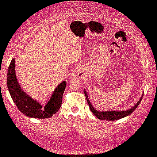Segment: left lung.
Here are the masks:
<instances>
[{"mask_svg": "<svg viewBox=\"0 0 157 157\" xmlns=\"http://www.w3.org/2000/svg\"><path fill=\"white\" fill-rule=\"evenodd\" d=\"M84 94L86 95L87 101L88 105L89 106V108H90V110L93 113V114L96 116L98 119H101V120H109V121H114V120H117L119 119L123 118L124 117L130 115L131 113H132L133 110H135V109L139 105V104L140 103L142 98H143V96H141V98L140 100L137 101V103L136 104L134 107L130 109L129 110H124V111H105V112H99L98 110H96L91 104L90 101L89 100L87 95L86 94V91H84Z\"/></svg>", "mask_w": 157, "mask_h": 157, "instance_id": "8db88e82", "label": "left lung"}]
</instances>
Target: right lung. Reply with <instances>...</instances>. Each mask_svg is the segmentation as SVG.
Listing matches in <instances>:
<instances>
[{
	"mask_svg": "<svg viewBox=\"0 0 157 157\" xmlns=\"http://www.w3.org/2000/svg\"><path fill=\"white\" fill-rule=\"evenodd\" d=\"M14 60L13 59L10 63L7 77V88L14 103L20 111L27 116L38 119L51 117L61 106L66 82H62L57 87L47 105L43 107L38 101L32 99L21 89L16 77Z\"/></svg>",
	"mask_w": 157,
	"mask_h": 157,
	"instance_id": "right-lung-1",
	"label": "right lung"
}]
</instances>
